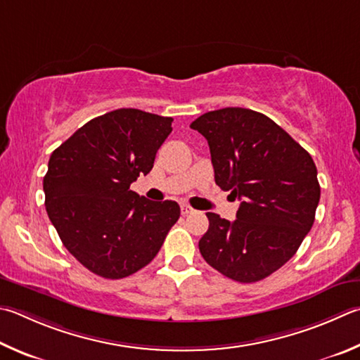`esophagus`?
Masks as SVG:
<instances>
[{
  "mask_svg": "<svg viewBox=\"0 0 360 360\" xmlns=\"http://www.w3.org/2000/svg\"><path fill=\"white\" fill-rule=\"evenodd\" d=\"M181 212H182V215H188V214H193L195 209L184 202V205H181Z\"/></svg>",
  "mask_w": 360,
  "mask_h": 360,
  "instance_id": "1",
  "label": "esophagus"
}]
</instances>
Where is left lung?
Here are the masks:
<instances>
[{
    "label": "left lung",
    "instance_id": "8db88e82",
    "mask_svg": "<svg viewBox=\"0 0 360 360\" xmlns=\"http://www.w3.org/2000/svg\"><path fill=\"white\" fill-rule=\"evenodd\" d=\"M191 127L207 140L215 184L240 200L234 221L206 214L201 257L236 282L263 280L297 252L315 221V162L271 117L248 108L214 110Z\"/></svg>",
    "mask_w": 360,
    "mask_h": 360
}]
</instances>
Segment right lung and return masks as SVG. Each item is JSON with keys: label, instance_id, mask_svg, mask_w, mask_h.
<instances>
[{"label": "right lung", "instance_id": "add662e5", "mask_svg": "<svg viewBox=\"0 0 360 360\" xmlns=\"http://www.w3.org/2000/svg\"><path fill=\"white\" fill-rule=\"evenodd\" d=\"M173 117L120 108L56 148L44 176L45 209L64 247L96 276L124 278L151 263L181 215L130 184L153 169Z\"/></svg>", "mask_w": 360, "mask_h": 360}]
</instances>
